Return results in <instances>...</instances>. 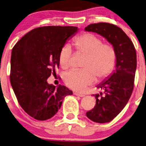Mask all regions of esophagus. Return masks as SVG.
Returning a JSON list of instances; mask_svg holds the SVG:
<instances>
[{"label": "esophagus", "instance_id": "1", "mask_svg": "<svg viewBox=\"0 0 146 146\" xmlns=\"http://www.w3.org/2000/svg\"><path fill=\"white\" fill-rule=\"evenodd\" d=\"M73 94H74L75 96H79V97H84L85 96V95L81 94V93H77V92H74V93H73Z\"/></svg>", "mask_w": 146, "mask_h": 146}]
</instances>
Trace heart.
<instances>
[{
    "instance_id": "b5f03b06",
    "label": "heart",
    "mask_w": 146,
    "mask_h": 146,
    "mask_svg": "<svg viewBox=\"0 0 146 146\" xmlns=\"http://www.w3.org/2000/svg\"><path fill=\"white\" fill-rule=\"evenodd\" d=\"M77 51L86 55L82 63L83 69L65 73L63 81L70 88L83 91L99 79L108 77L113 71L116 63V53L110 44L103 43L102 38L91 33H85L75 38ZM71 46L66 44L59 53V63L61 68L67 69L71 65Z\"/></svg>"
}]
</instances>
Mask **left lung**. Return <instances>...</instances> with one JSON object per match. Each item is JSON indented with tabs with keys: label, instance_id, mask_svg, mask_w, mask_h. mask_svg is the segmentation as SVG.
Segmentation results:
<instances>
[{
	"label": "left lung",
	"instance_id": "1",
	"mask_svg": "<svg viewBox=\"0 0 146 146\" xmlns=\"http://www.w3.org/2000/svg\"><path fill=\"white\" fill-rule=\"evenodd\" d=\"M87 31L97 33L113 46L116 53L115 71L107 81L98 85L104 90V95H93L96 104L86 113L87 117L96 123L112 121L127 104L133 92L137 67L136 51L133 42L123 30L108 23L90 24Z\"/></svg>",
	"mask_w": 146,
	"mask_h": 146
}]
</instances>
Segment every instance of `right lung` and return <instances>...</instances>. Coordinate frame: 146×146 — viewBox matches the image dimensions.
Returning <instances> with one entry per match:
<instances>
[{"instance_id": "right-lung-1", "label": "right lung", "mask_w": 146, "mask_h": 146, "mask_svg": "<svg viewBox=\"0 0 146 146\" xmlns=\"http://www.w3.org/2000/svg\"><path fill=\"white\" fill-rule=\"evenodd\" d=\"M77 29V27H38L13 46L11 85L21 108L35 119L51 118L61 108L64 98L73 94L64 85L55 87L46 80L59 67L60 49Z\"/></svg>"}]
</instances>
